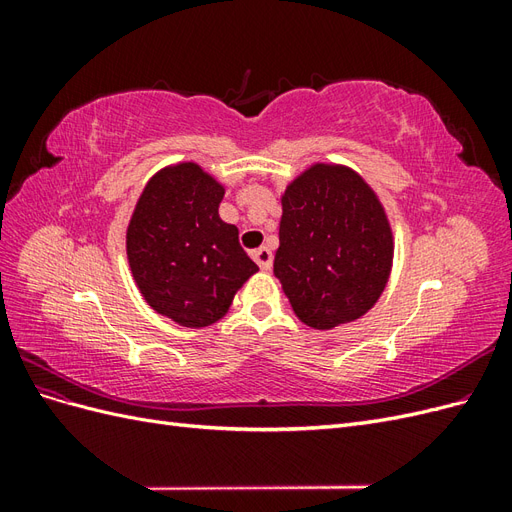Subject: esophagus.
<instances>
[{
	"instance_id": "34e87169",
	"label": "esophagus",
	"mask_w": 512,
	"mask_h": 512,
	"mask_svg": "<svg viewBox=\"0 0 512 512\" xmlns=\"http://www.w3.org/2000/svg\"><path fill=\"white\" fill-rule=\"evenodd\" d=\"M252 258L256 260V265L262 269V271H269L271 265H273V254L269 247H258L256 252H252Z\"/></svg>"
}]
</instances>
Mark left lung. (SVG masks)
Returning <instances> with one entry per match:
<instances>
[{
    "label": "left lung",
    "mask_w": 512,
    "mask_h": 512,
    "mask_svg": "<svg viewBox=\"0 0 512 512\" xmlns=\"http://www.w3.org/2000/svg\"><path fill=\"white\" fill-rule=\"evenodd\" d=\"M393 232L374 190L348 166L314 164L282 196L273 273L307 327L327 331L376 305Z\"/></svg>",
    "instance_id": "1"
}]
</instances>
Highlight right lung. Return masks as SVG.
Masks as SVG:
<instances>
[{
	"mask_svg": "<svg viewBox=\"0 0 512 512\" xmlns=\"http://www.w3.org/2000/svg\"><path fill=\"white\" fill-rule=\"evenodd\" d=\"M224 185L194 162L153 175L126 235L134 282L158 314L181 327L218 322L258 271L235 224L220 220Z\"/></svg>",
	"mask_w": 512,
	"mask_h": 512,
	"instance_id": "right-lung-1",
	"label": "right lung"
}]
</instances>
